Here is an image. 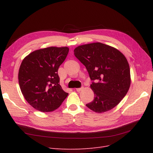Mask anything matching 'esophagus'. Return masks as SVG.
I'll list each match as a JSON object with an SVG mask.
<instances>
[{
    "label": "esophagus",
    "mask_w": 153,
    "mask_h": 153,
    "mask_svg": "<svg viewBox=\"0 0 153 153\" xmlns=\"http://www.w3.org/2000/svg\"><path fill=\"white\" fill-rule=\"evenodd\" d=\"M83 89H84V87H80V88H76V91L77 92H80L81 91L83 90Z\"/></svg>",
    "instance_id": "esophagus-1"
}]
</instances>
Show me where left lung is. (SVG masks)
Masks as SVG:
<instances>
[{
    "instance_id": "left-lung-1",
    "label": "left lung",
    "mask_w": 153,
    "mask_h": 153,
    "mask_svg": "<svg viewBox=\"0 0 153 153\" xmlns=\"http://www.w3.org/2000/svg\"><path fill=\"white\" fill-rule=\"evenodd\" d=\"M75 57L85 66L91 80L94 98L86 106L103 113L117 106L126 96L131 84L130 69L126 58L109 45L93 43L78 46Z\"/></svg>"
}]
</instances>
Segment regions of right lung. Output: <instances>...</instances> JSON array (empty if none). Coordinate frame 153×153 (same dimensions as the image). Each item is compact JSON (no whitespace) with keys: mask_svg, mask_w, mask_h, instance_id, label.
<instances>
[{"mask_svg":"<svg viewBox=\"0 0 153 153\" xmlns=\"http://www.w3.org/2000/svg\"><path fill=\"white\" fill-rule=\"evenodd\" d=\"M69 52L66 47L37 50L23 60L18 82L25 99L34 108L48 112L58 108L68 93L59 84L58 69Z\"/></svg>","mask_w":153,"mask_h":153,"instance_id":"right-lung-1","label":"right lung"}]
</instances>
